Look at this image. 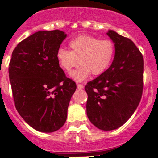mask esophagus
<instances>
[{
    "label": "esophagus",
    "mask_w": 158,
    "mask_h": 158,
    "mask_svg": "<svg viewBox=\"0 0 158 158\" xmlns=\"http://www.w3.org/2000/svg\"><path fill=\"white\" fill-rule=\"evenodd\" d=\"M83 88H84V85H82V84H77V89H82Z\"/></svg>",
    "instance_id": "34e87169"
}]
</instances>
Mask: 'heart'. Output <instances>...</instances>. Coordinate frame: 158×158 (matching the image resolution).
Instances as JSON below:
<instances>
[{
	"mask_svg": "<svg viewBox=\"0 0 158 158\" xmlns=\"http://www.w3.org/2000/svg\"><path fill=\"white\" fill-rule=\"evenodd\" d=\"M71 50L60 47L56 59L60 67L69 72L80 63L82 66L70 76L77 82L85 80L92 73L98 76L106 72L114 58L115 48L110 40H99L90 35H79L69 41Z\"/></svg>",
	"mask_w": 158,
	"mask_h": 158,
	"instance_id": "obj_1",
	"label": "heart"
}]
</instances>
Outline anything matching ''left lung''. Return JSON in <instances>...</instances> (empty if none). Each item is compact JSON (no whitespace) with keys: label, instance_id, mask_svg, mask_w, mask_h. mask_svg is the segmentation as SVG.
<instances>
[{"label":"left lung","instance_id":"left-lung-1","mask_svg":"<svg viewBox=\"0 0 158 158\" xmlns=\"http://www.w3.org/2000/svg\"><path fill=\"white\" fill-rule=\"evenodd\" d=\"M107 35L114 44V60L85 89L89 121L101 130L111 131L123 125L139 105L144 87V59L130 39L113 30Z\"/></svg>","mask_w":158,"mask_h":158}]
</instances>
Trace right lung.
I'll return each mask as SVG.
<instances>
[{
  "label": "right lung",
  "mask_w": 158,
  "mask_h": 158,
  "mask_svg": "<svg viewBox=\"0 0 158 158\" xmlns=\"http://www.w3.org/2000/svg\"><path fill=\"white\" fill-rule=\"evenodd\" d=\"M66 37L59 30L36 32L17 44L9 64L16 109L30 126L41 132H53L63 126L76 89L56 59L57 49Z\"/></svg>",
  "instance_id": "right-lung-1"
}]
</instances>
